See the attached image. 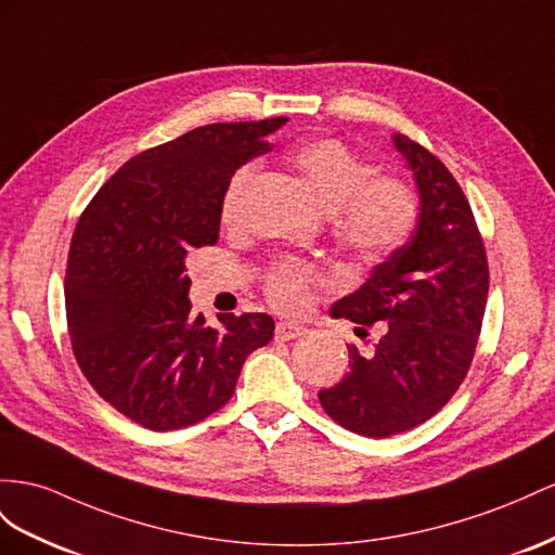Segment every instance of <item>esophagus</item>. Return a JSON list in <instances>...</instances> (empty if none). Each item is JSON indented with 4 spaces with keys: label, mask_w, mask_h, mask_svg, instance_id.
<instances>
[{
    "label": "esophagus",
    "mask_w": 555,
    "mask_h": 555,
    "mask_svg": "<svg viewBox=\"0 0 555 555\" xmlns=\"http://www.w3.org/2000/svg\"><path fill=\"white\" fill-rule=\"evenodd\" d=\"M307 333V328H302V325H297V323H286V321H281V323H276V339L279 343H288V339H297V337H302Z\"/></svg>",
    "instance_id": "1"
}]
</instances>
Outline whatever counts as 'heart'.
Wrapping results in <instances>:
<instances>
[{
    "instance_id": "b5f03b06",
    "label": "heart",
    "mask_w": 555,
    "mask_h": 555,
    "mask_svg": "<svg viewBox=\"0 0 555 555\" xmlns=\"http://www.w3.org/2000/svg\"><path fill=\"white\" fill-rule=\"evenodd\" d=\"M291 164L331 212L335 236L361 258H385L413 232L420 212L413 184L396 176H377V168L343 140H307L291 152ZM253 180L255 168L244 166L227 184L220 206L227 227L238 224ZM311 281L314 272L302 262L274 264L264 279L269 302L283 311H302L309 305Z\"/></svg>"
}]
</instances>
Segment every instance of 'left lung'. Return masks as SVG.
Instances as JSON below:
<instances>
[{
  "label": "left lung",
  "instance_id": "obj_1",
  "mask_svg": "<svg viewBox=\"0 0 555 555\" xmlns=\"http://www.w3.org/2000/svg\"><path fill=\"white\" fill-rule=\"evenodd\" d=\"M393 147L417 184V224L331 309L359 325L385 323V335L373 353L349 345V373L319 391L337 424L371 438L415 429L452 399L472 365L490 286L486 246L457 180L415 140L393 133Z\"/></svg>",
  "mask_w": 555,
  "mask_h": 555
}]
</instances>
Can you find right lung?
Segmentation results:
<instances>
[{
    "label": "right lung",
    "instance_id": "obj_1",
    "mask_svg": "<svg viewBox=\"0 0 555 555\" xmlns=\"http://www.w3.org/2000/svg\"><path fill=\"white\" fill-rule=\"evenodd\" d=\"M286 117L208 124L140 152L81 212L65 274L67 331L83 377L152 431L182 429L232 399L269 314H192L188 255L212 246L234 170L267 152Z\"/></svg>",
    "mask_w": 555,
    "mask_h": 555
}]
</instances>
